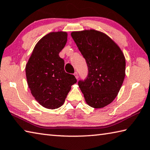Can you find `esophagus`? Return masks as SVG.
<instances>
[{
    "label": "esophagus",
    "instance_id": "1",
    "mask_svg": "<svg viewBox=\"0 0 150 150\" xmlns=\"http://www.w3.org/2000/svg\"><path fill=\"white\" fill-rule=\"evenodd\" d=\"M74 75H75V78L77 79L79 78V75H78V73H77V72H75V73H74Z\"/></svg>",
    "mask_w": 150,
    "mask_h": 150
}]
</instances>
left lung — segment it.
<instances>
[{
    "mask_svg": "<svg viewBox=\"0 0 150 150\" xmlns=\"http://www.w3.org/2000/svg\"><path fill=\"white\" fill-rule=\"evenodd\" d=\"M71 35L86 59L88 73L78 84L87 104L102 108L112 102L123 83L126 62L119 46L107 35L94 29Z\"/></svg>",
    "mask_w": 150,
    "mask_h": 150,
    "instance_id": "8db88e82",
    "label": "left lung"
}]
</instances>
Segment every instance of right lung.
I'll return each instance as SVG.
<instances>
[{
    "instance_id": "add662e5",
    "label": "right lung",
    "mask_w": 150,
    "mask_h": 150,
    "mask_svg": "<svg viewBox=\"0 0 150 150\" xmlns=\"http://www.w3.org/2000/svg\"><path fill=\"white\" fill-rule=\"evenodd\" d=\"M67 33L51 32L37 43L25 66L26 78L33 96L39 104L54 110L64 104L75 76L64 70L59 53L66 45Z\"/></svg>"
}]
</instances>
